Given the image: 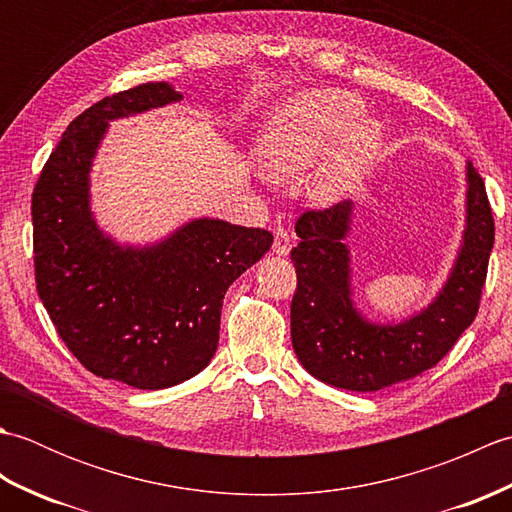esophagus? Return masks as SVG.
Returning <instances> with one entry per match:
<instances>
[{"instance_id":"1","label":"esophagus","mask_w":512,"mask_h":512,"mask_svg":"<svg viewBox=\"0 0 512 512\" xmlns=\"http://www.w3.org/2000/svg\"><path fill=\"white\" fill-rule=\"evenodd\" d=\"M290 248H292L290 235L284 231V228H277L275 242H273V253H275L277 257H286V255L290 253Z\"/></svg>"}]
</instances>
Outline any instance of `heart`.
I'll use <instances>...</instances> for the list:
<instances>
[{
	"label": "heart",
	"instance_id": "1",
	"mask_svg": "<svg viewBox=\"0 0 512 512\" xmlns=\"http://www.w3.org/2000/svg\"><path fill=\"white\" fill-rule=\"evenodd\" d=\"M365 105L343 90H310L290 96L259 138L262 169L273 180L308 176V198L330 206L347 198L383 151L385 134Z\"/></svg>",
	"mask_w": 512,
	"mask_h": 512
}]
</instances>
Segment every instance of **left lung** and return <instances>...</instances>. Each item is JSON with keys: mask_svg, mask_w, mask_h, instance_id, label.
<instances>
[{"mask_svg": "<svg viewBox=\"0 0 512 512\" xmlns=\"http://www.w3.org/2000/svg\"><path fill=\"white\" fill-rule=\"evenodd\" d=\"M464 231L453 266L427 306L409 317L376 321L354 299L352 235L356 204L341 202L299 217L292 248L297 292L290 306L299 363L325 385L378 391L420 376L447 354L473 323L495 242L484 180L466 162Z\"/></svg>", "mask_w": 512, "mask_h": 512, "instance_id": "obj_1", "label": "left lung"}]
</instances>
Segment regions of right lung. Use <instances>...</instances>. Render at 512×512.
Masks as SVG:
<instances>
[{
    "label": "right lung",
    "mask_w": 512,
    "mask_h": 512,
    "mask_svg": "<svg viewBox=\"0 0 512 512\" xmlns=\"http://www.w3.org/2000/svg\"><path fill=\"white\" fill-rule=\"evenodd\" d=\"M182 99L167 81L105 96L68 125L32 193L37 292L54 328L92 374L147 391L211 363L228 286L273 246L264 228L217 217L149 244L96 222L92 167L110 123Z\"/></svg>",
    "instance_id": "right-lung-1"
}]
</instances>
